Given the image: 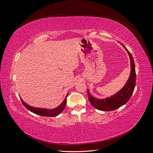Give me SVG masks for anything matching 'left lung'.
Returning a JSON list of instances; mask_svg holds the SVG:
<instances>
[{"label":"left lung","instance_id":"obj_1","mask_svg":"<svg viewBox=\"0 0 153 153\" xmlns=\"http://www.w3.org/2000/svg\"><path fill=\"white\" fill-rule=\"evenodd\" d=\"M123 45V44H122ZM124 49L127 51L131 60V74L126 85L119 92L110 98L105 99H98L91 96L88 90V99L91 104L97 110L101 111H112L120 108L129 101L132 95L136 85V71H135L134 62L133 56L130 52L124 45Z\"/></svg>","mask_w":153,"mask_h":153}]
</instances>
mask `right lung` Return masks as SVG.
<instances>
[{
    "label": "right lung",
    "mask_w": 153,
    "mask_h": 153,
    "mask_svg": "<svg viewBox=\"0 0 153 153\" xmlns=\"http://www.w3.org/2000/svg\"><path fill=\"white\" fill-rule=\"evenodd\" d=\"M68 94L67 95V97ZM67 97L65 98L63 102L60 104L59 106H58L55 109H52V110H47V109H42V108H33L32 106H30L27 104H26L25 102H23L22 100L21 99V101L22 102L23 105L31 112L35 113L36 115H41L43 117H56L58 115L62 113L65 108L67 104Z\"/></svg>",
    "instance_id": "add662e5"
}]
</instances>
